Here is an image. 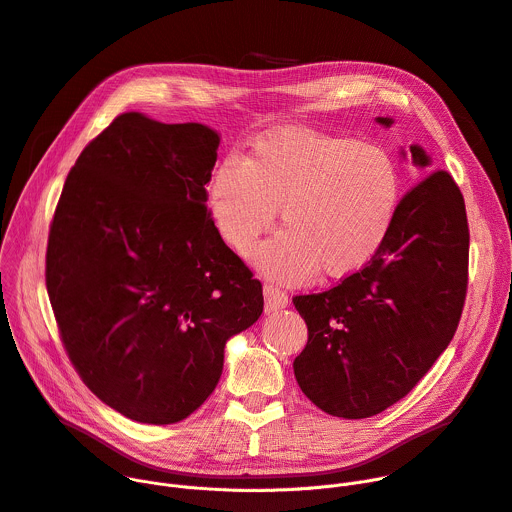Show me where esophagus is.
Segmentation results:
<instances>
[{"mask_svg":"<svg viewBox=\"0 0 512 512\" xmlns=\"http://www.w3.org/2000/svg\"><path fill=\"white\" fill-rule=\"evenodd\" d=\"M264 299H266V311H279L289 305V295L274 285L264 287Z\"/></svg>","mask_w":512,"mask_h":512,"instance_id":"esophagus-1","label":"esophagus"}]
</instances>
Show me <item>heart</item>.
Segmentation results:
<instances>
[{
    "label": "heart",
    "mask_w": 512,
    "mask_h": 512,
    "mask_svg": "<svg viewBox=\"0 0 512 512\" xmlns=\"http://www.w3.org/2000/svg\"><path fill=\"white\" fill-rule=\"evenodd\" d=\"M402 199V172L381 145L287 127L260 137L246 162L225 157L209 180L221 238L250 254L281 209L283 231L256 252L270 277L299 283L363 270L387 244Z\"/></svg>",
    "instance_id": "b5f03b06"
}]
</instances>
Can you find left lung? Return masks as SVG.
<instances>
[{
  "instance_id": "left-lung-1",
  "label": "left lung",
  "mask_w": 512,
  "mask_h": 512,
  "mask_svg": "<svg viewBox=\"0 0 512 512\" xmlns=\"http://www.w3.org/2000/svg\"><path fill=\"white\" fill-rule=\"evenodd\" d=\"M410 151L426 170V153L418 145ZM467 264L463 194L449 172L432 170L402 196L387 244L363 270L328 291L293 297L307 324L293 363L301 391L348 420L406 398L459 326Z\"/></svg>"
}]
</instances>
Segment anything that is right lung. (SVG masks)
<instances>
[{
	"label": "right lung",
	"mask_w": 512,
	"mask_h": 512,
	"mask_svg": "<svg viewBox=\"0 0 512 512\" xmlns=\"http://www.w3.org/2000/svg\"><path fill=\"white\" fill-rule=\"evenodd\" d=\"M219 135L123 112L77 157L45 279L67 357L106 406L174 424L211 396L262 285L207 209Z\"/></svg>",
	"instance_id": "right-lung-1"
}]
</instances>
